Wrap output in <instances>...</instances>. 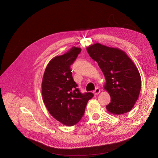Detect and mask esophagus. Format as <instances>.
<instances>
[{
	"label": "esophagus",
	"mask_w": 158,
	"mask_h": 158,
	"mask_svg": "<svg viewBox=\"0 0 158 158\" xmlns=\"http://www.w3.org/2000/svg\"><path fill=\"white\" fill-rule=\"evenodd\" d=\"M100 92H101V89L98 88H97L94 91V92H93V93H94V95H95L99 94V93H100Z\"/></svg>",
	"instance_id": "obj_1"
}]
</instances>
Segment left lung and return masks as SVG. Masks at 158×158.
Returning a JSON list of instances; mask_svg holds the SVG:
<instances>
[{
	"instance_id": "left-lung-1",
	"label": "left lung",
	"mask_w": 158,
	"mask_h": 158,
	"mask_svg": "<svg viewBox=\"0 0 158 158\" xmlns=\"http://www.w3.org/2000/svg\"><path fill=\"white\" fill-rule=\"evenodd\" d=\"M86 50L105 77L104 88L111 97L110 103L106 106L107 111L114 115L130 111L138 100L142 84L134 62L121 49L99 43L89 45Z\"/></svg>"
}]
</instances>
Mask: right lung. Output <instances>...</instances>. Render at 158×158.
<instances>
[{"mask_svg":"<svg viewBox=\"0 0 158 158\" xmlns=\"http://www.w3.org/2000/svg\"><path fill=\"white\" fill-rule=\"evenodd\" d=\"M81 48L73 47L63 55L49 61L41 83L43 101L47 110L57 121L66 126L78 123L83 116L92 93L82 94L73 79L70 65Z\"/></svg>","mask_w":158,"mask_h":158,"instance_id":"obj_1","label":"right lung"}]
</instances>
